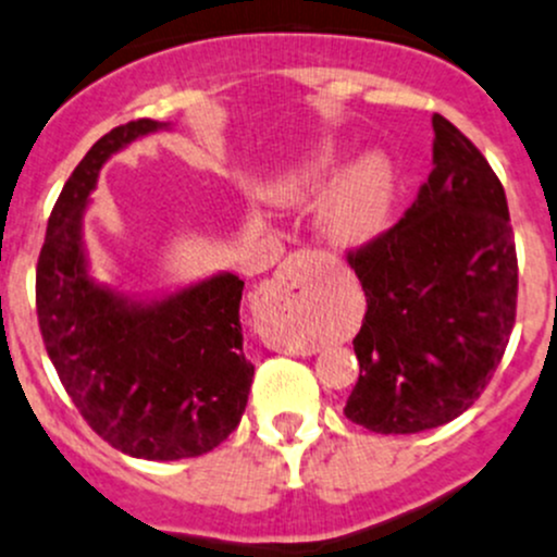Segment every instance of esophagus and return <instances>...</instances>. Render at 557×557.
Returning a JSON list of instances; mask_svg holds the SVG:
<instances>
[{"label": "esophagus", "mask_w": 557, "mask_h": 557, "mask_svg": "<svg viewBox=\"0 0 557 557\" xmlns=\"http://www.w3.org/2000/svg\"><path fill=\"white\" fill-rule=\"evenodd\" d=\"M314 263L312 250H296L288 259L280 263L277 274L263 285V298L267 301H294L301 298L309 288V269Z\"/></svg>", "instance_id": "1"}]
</instances>
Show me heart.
Returning <instances> with one entry per match:
<instances>
[{
	"mask_svg": "<svg viewBox=\"0 0 557 557\" xmlns=\"http://www.w3.org/2000/svg\"><path fill=\"white\" fill-rule=\"evenodd\" d=\"M331 154H320L301 171L277 181L269 195L277 202H301L325 184L331 173ZM392 210V173L382 157H366L338 178L327 195L323 226L333 243L344 248L371 243L384 232Z\"/></svg>",
	"mask_w": 557,
	"mask_h": 557,
	"instance_id": "1",
	"label": "heart"
}]
</instances>
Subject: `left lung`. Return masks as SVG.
Listing matches in <instances>:
<instances>
[{"label":"left lung","mask_w":557,"mask_h":557,"mask_svg":"<svg viewBox=\"0 0 557 557\" xmlns=\"http://www.w3.org/2000/svg\"><path fill=\"white\" fill-rule=\"evenodd\" d=\"M430 178L395 226L347 250L368 298L355 336L349 421L382 435L448 424L505 357L518 256L505 186L446 116H432Z\"/></svg>","instance_id":"8db88e82"}]
</instances>
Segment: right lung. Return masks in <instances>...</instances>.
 <instances>
[{
  "label": "right lung",
  "instance_id": "1",
  "mask_svg": "<svg viewBox=\"0 0 557 557\" xmlns=\"http://www.w3.org/2000/svg\"><path fill=\"white\" fill-rule=\"evenodd\" d=\"M157 127H114L69 175L39 250L37 318L58 379L92 432L136 459L175 461L208 454L237 430L253 366L239 327L245 283L234 274L157 304H131L87 274L82 213L98 171Z\"/></svg>",
  "mask_w": 557,
  "mask_h": 557
}]
</instances>
